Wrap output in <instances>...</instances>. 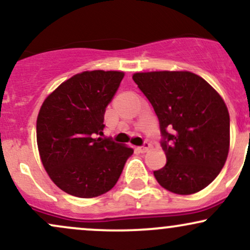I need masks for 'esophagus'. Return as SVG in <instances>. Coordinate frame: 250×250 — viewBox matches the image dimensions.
<instances>
[{"instance_id":"obj_1","label":"esophagus","mask_w":250,"mask_h":250,"mask_svg":"<svg viewBox=\"0 0 250 250\" xmlns=\"http://www.w3.org/2000/svg\"><path fill=\"white\" fill-rule=\"evenodd\" d=\"M149 148H150V145H149L148 142H145V145H143L142 147H137V149H139L141 153H146V151H147Z\"/></svg>"}]
</instances>
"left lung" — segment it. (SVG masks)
Listing matches in <instances>:
<instances>
[{
    "label": "left lung",
    "instance_id": "1",
    "mask_svg": "<svg viewBox=\"0 0 250 250\" xmlns=\"http://www.w3.org/2000/svg\"><path fill=\"white\" fill-rule=\"evenodd\" d=\"M133 80L153 105L161 127L167 163L154 171L155 179L179 195L205 189L225 166L230 145L223 99L190 71L135 73Z\"/></svg>",
    "mask_w": 250,
    "mask_h": 250
}]
</instances>
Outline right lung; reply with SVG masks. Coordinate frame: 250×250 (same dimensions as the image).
I'll list each match as a JSON object with an SVG mask.
<instances>
[{
  "mask_svg": "<svg viewBox=\"0 0 250 250\" xmlns=\"http://www.w3.org/2000/svg\"><path fill=\"white\" fill-rule=\"evenodd\" d=\"M125 73L87 70L62 82L47 96L36 121L43 167L67 194L91 199L116 185L133 148L102 136L105 107Z\"/></svg>",
  "mask_w": 250,
  "mask_h": 250,
  "instance_id": "add662e5",
  "label": "right lung"
}]
</instances>
